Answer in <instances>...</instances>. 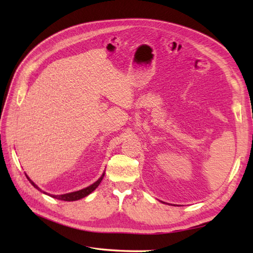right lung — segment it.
<instances>
[{
	"mask_svg": "<svg viewBox=\"0 0 253 253\" xmlns=\"http://www.w3.org/2000/svg\"><path fill=\"white\" fill-rule=\"evenodd\" d=\"M27 176V175H26ZM103 176H104V174L102 175L100 178L96 180L94 184H92L91 186H89V187H87V188H84V189H82V190H78V191H75V192H71V193H66V195H60V196H51V197H53V198H55V199H58V200H63V201H76V200H79V199H83V198H84V197H87L89 193H91L92 192L96 187H98L99 185H100V182H101V180H102V178H103ZM27 178L29 179V181L31 182V185L34 186L35 188H37L38 190H40L41 191V189L39 187H38L34 181L32 180H30V178L28 176H27Z\"/></svg>",
	"mask_w": 253,
	"mask_h": 253,
	"instance_id": "right-lung-1",
	"label": "right lung"
}]
</instances>
